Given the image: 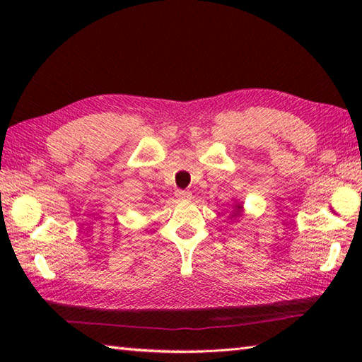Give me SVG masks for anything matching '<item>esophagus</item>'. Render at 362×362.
I'll use <instances>...</instances> for the list:
<instances>
[{
  "label": "esophagus",
  "mask_w": 362,
  "mask_h": 362,
  "mask_svg": "<svg viewBox=\"0 0 362 362\" xmlns=\"http://www.w3.org/2000/svg\"><path fill=\"white\" fill-rule=\"evenodd\" d=\"M175 197L180 199V201H188V199H191V193L187 189H177L175 191Z\"/></svg>",
  "instance_id": "34e87169"
}]
</instances>
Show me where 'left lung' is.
<instances>
[{"mask_svg": "<svg viewBox=\"0 0 362 362\" xmlns=\"http://www.w3.org/2000/svg\"><path fill=\"white\" fill-rule=\"evenodd\" d=\"M241 210V206L240 205H238V209H236V211H240Z\"/></svg>", "mask_w": 362, "mask_h": 362, "instance_id": "1", "label": "left lung"}]
</instances>
